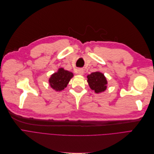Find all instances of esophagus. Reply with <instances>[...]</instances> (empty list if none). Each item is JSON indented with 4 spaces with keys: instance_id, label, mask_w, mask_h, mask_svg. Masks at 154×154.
Returning a JSON list of instances; mask_svg holds the SVG:
<instances>
[{
    "instance_id": "obj_1",
    "label": "esophagus",
    "mask_w": 154,
    "mask_h": 154,
    "mask_svg": "<svg viewBox=\"0 0 154 154\" xmlns=\"http://www.w3.org/2000/svg\"><path fill=\"white\" fill-rule=\"evenodd\" d=\"M77 72L78 73L79 75H82L83 74V72H84L83 69H82V68H79V69H78Z\"/></svg>"
}]
</instances>
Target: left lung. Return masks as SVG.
Masks as SVG:
<instances>
[{"instance_id": "1", "label": "left lung", "mask_w": 154, "mask_h": 154, "mask_svg": "<svg viewBox=\"0 0 154 154\" xmlns=\"http://www.w3.org/2000/svg\"><path fill=\"white\" fill-rule=\"evenodd\" d=\"M88 83L91 89L95 93L104 91L106 89L107 82L103 74L100 72H94L87 76Z\"/></svg>"}]
</instances>
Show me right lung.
I'll return each mask as SVG.
<instances>
[{"mask_svg": "<svg viewBox=\"0 0 154 154\" xmlns=\"http://www.w3.org/2000/svg\"><path fill=\"white\" fill-rule=\"evenodd\" d=\"M73 76L71 72L60 68L57 72L54 73L49 78V82L51 88L56 91H61L66 87L69 80Z\"/></svg>", "mask_w": 154, "mask_h": 154, "instance_id": "right-lung-1", "label": "right lung"}]
</instances>
